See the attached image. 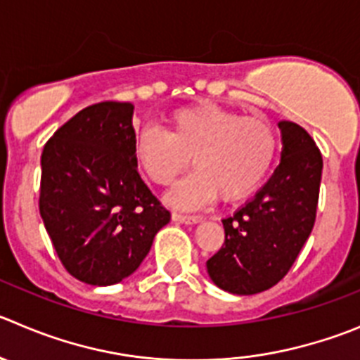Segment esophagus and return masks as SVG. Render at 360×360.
Returning a JSON list of instances; mask_svg holds the SVG:
<instances>
[{
  "instance_id": "esophagus-1",
  "label": "esophagus",
  "mask_w": 360,
  "mask_h": 360,
  "mask_svg": "<svg viewBox=\"0 0 360 360\" xmlns=\"http://www.w3.org/2000/svg\"><path fill=\"white\" fill-rule=\"evenodd\" d=\"M172 220L177 224H186V226H193V224H199L200 217H193V214H183V213H174Z\"/></svg>"
}]
</instances>
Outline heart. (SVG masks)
I'll return each mask as SVG.
<instances>
[{
  "label": "heart",
  "instance_id": "1",
  "mask_svg": "<svg viewBox=\"0 0 360 360\" xmlns=\"http://www.w3.org/2000/svg\"><path fill=\"white\" fill-rule=\"evenodd\" d=\"M277 154V134L266 120L243 117L217 104L176 110L169 131L147 126L134 143V160L153 183L167 186L191 172L169 193L177 207H200L220 197L234 202L261 186Z\"/></svg>",
  "mask_w": 360,
  "mask_h": 360
}]
</instances>
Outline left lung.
I'll return each mask as SVG.
<instances>
[{
    "instance_id": "8db88e82",
    "label": "left lung",
    "mask_w": 360,
    "mask_h": 360,
    "mask_svg": "<svg viewBox=\"0 0 360 360\" xmlns=\"http://www.w3.org/2000/svg\"><path fill=\"white\" fill-rule=\"evenodd\" d=\"M281 163L268 183L233 217L226 241L206 263L211 281L233 295L270 290L293 266L316 220L323 160L307 131L278 122Z\"/></svg>"
}]
</instances>
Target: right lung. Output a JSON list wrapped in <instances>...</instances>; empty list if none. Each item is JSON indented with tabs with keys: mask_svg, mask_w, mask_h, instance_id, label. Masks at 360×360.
Listing matches in <instances>:
<instances>
[{
	"mask_svg": "<svg viewBox=\"0 0 360 360\" xmlns=\"http://www.w3.org/2000/svg\"><path fill=\"white\" fill-rule=\"evenodd\" d=\"M133 110L92 104L53 134L40 158L44 226L65 270L92 286L134 274L170 221L136 170Z\"/></svg>",
	"mask_w": 360,
	"mask_h": 360,
	"instance_id": "add662e5",
	"label": "right lung"
}]
</instances>
